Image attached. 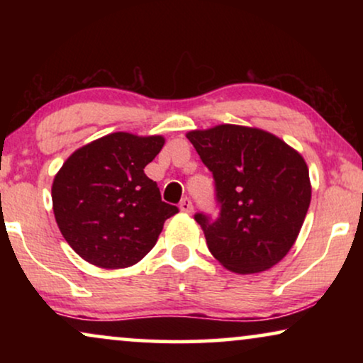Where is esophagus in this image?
<instances>
[{"instance_id": "esophagus-1", "label": "esophagus", "mask_w": 363, "mask_h": 363, "mask_svg": "<svg viewBox=\"0 0 363 363\" xmlns=\"http://www.w3.org/2000/svg\"><path fill=\"white\" fill-rule=\"evenodd\" d=\"M180 211L191 215V213H193V205H191L190 198H183L182 203H180Z\"/></svg>"}]
</instances>
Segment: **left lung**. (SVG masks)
<instances>
[{
  "mask_svg": "<svg viewBox=\"0 0 363 363\" xmlns=\"http://www.w3.org/2000/svg\"><path fill=\"white\" fill-rule=\"evenodd\" d=\"M186 138L213 172L221 213L195 216L208 250L236 274L276 266L299 236L312 185L304 157L274 133L220 123L190 130Z\"/></svg>",
  "mask_w": 363,
  "mask_h": 363,
  "instance_id": "left-lung-1",
  "label": "left lung"
}]
</instances>
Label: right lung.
<instances>
[{"label":"right lung","instance_id":"1","mask_svg":"<svg viewBox=\"0 0 363 363\" xmlns=\"http://www.w3.org/2000/svg\"><path fill=\"white\" fill-rule=\"evenodd\" d=\"M163 135L113 132L77 148L52 182V211L69 246L102 269L137 264L178 213L143 172Z\"/></svg>","mask_w":363,"mask_h":363}]
</instances>
